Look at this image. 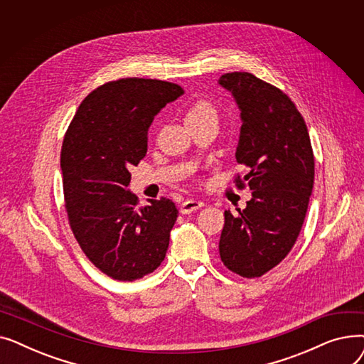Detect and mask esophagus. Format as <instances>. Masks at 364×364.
Masks as SVG:
<instances>
[{
	"instance_id": "34e87169",
	"label": "esophagus",
	"mask_w": 364,
	"mask_h": 364,
	"mask_svg": "<svg viewBox=\"0 0 364 364\" xmlns=\"http://www.w3.org/2000/svg\"><path fill=\"white\" fill-rule=\"evenodd\" d=\"M205 206V203L202 200H196V199H187L186 202L181 203L180 206V213L181 214H192L195 211H198L199 208Z\"/></svg>"
}]
</instances>
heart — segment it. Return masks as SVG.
Returning a JSON list of instances; mask_svg holds the SVG:
<instances>
[{
  "instance_id": "obj_1",
  "label": "heart",
  "mask_w": 364,
  "mask_h": 364,
  "mask_svg": "<svg viewBox=\"0 0 364 364\" xmlns=\"http://www.w3.org/2000/svg\"><path fill=\"white\" fill-rule=\"evenodd\" d=\"M217 114L215 107L213 103L206 100H198L187 109L186 113V122L187 121H200L205 118H214Z\"/></svg>"
}]
</instances>
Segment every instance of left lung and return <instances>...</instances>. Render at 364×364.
Segmentation results:
<instances>
[{
  "mask_svg": "<svg viewBox=\"0 0 364 364\" xmlns=\"http://www.w3.org/2000/svg\"><path fill=\"white\" fill-rule=\"evenodd\" d=\"M220 85L240 109L236 161L246 166L252 190L239 215L224 213L220 257L233 273L254 279L282 262L295 245L314 184V155L307 125L295 103L252 73H224Z\"/></svg>",
  "mask_w": 364,
  "mask_h": 364,
  "instance_id": "left-lung-1",
  "label": "left lung"
}]
</instances>
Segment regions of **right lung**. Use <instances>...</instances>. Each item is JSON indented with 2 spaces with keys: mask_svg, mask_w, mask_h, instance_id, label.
Masks as SVG:
<instances>
[{
  "mask_svg": "<svg viewBox=\"0 0 364 364\" xmlns=\"http://www.w3.org/2000/svg\"><path fill=\"white\" fill-rule=\"evenodd\" d=\"M183 92L159 80L106 82L82 100L65 134L60 166L69 225L87 258L114 280L141 279L165 258L176 203L161 198L141 208L127 187L129 168L146 156L153 118Z\"/></svg>",
  "mask_w": 364,
  "mask_h": 364,
  "instance_id": "add662e5",
  "label": "right lung"
}]
</instances>
